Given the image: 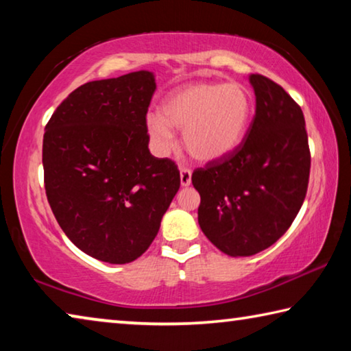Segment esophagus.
<instances>
[{
	"instance_id": "34e87169",
	"label": "esophagus",
	"mask_w": 351,
	"mask_h": 351,
	"mask_svg": "<svg viewBox=\"0 0 351 351\" xmlns=\"http://www.w3.org/2000/svg\"><path fill=\"white\" fill-rule=\"evenodd\" d=\"M180 175H181V186L182 187L190 186V182H192V171L186 167H181Z\"/></svg>"
}]
</instances>
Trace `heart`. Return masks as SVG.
<instances>
[{"instance_id": "heart-1", "label": "heart", "mask_w": 351, "mask_h": 351, "mask_svg": "<svg viewBox=\"0 0 351 351\" xmlns=\"http://www.w3.org/2000/svg\"><path fill=\"white\" fill-rule=\"evenodd\" d=\"M252 116V96L241 83L193 82L171 90L148 114L147 133L159 153L175 145L171 127L184 130V147L199 162L218 161L241 144Z\"/></svg>"}]
</instances>
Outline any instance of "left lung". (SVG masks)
I'll list each match as a JSON object with an SVG mask.
<instances>
[{"mask_svg": "<svg viewBox=\"0 0 351 351\" xmlns=\"http://www.w3.org/2000/svg\"><path fill=\"white\" fill-rule=\"evenodd\" d=\"M255 116L245 139L192 175L204 235L230 257H249L280 239L304 204L311 154L300 106L280 85L251 74Z\"/></svg>", "mask_w": 351, "mask_h": 351, "instance_id": "left-lung-1", "label": "left lung"}]
</instances>
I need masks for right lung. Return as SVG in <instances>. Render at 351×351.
<instances>
[{"label":"right lung","mask_w":351,"mask_h":351,"mask_svg":"<svg viewBox=\"0 0 351 351\" xmlns=\"http://www.w3.org/2000/svg\"><path fill=\"white\" fill-rule=\"evenodd\" d=\"M154 75L88 82L57 106L43 136L45 189L74 245L123 265L144 254L180 189V170L148 150Z\"/></svg>","instance_id":"obj_1"}]
</instances>
